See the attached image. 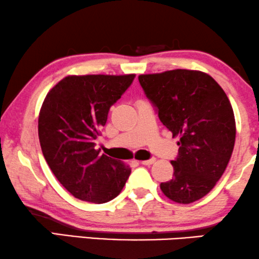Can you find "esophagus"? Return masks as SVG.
<instances>
[{"label": "esophagus", "instance_id": "esophagus-1", "mask_svg": "<svg viewBox=\"0 0 259 259\" xmlns=\"http://www.w3.org/2000/svg\"><path fill=\"white\" fill-rule=\"evenodd\" d=\"M155 161H156L155 158H150V159H147V161H141V163L143 165H151V164H154Z\"/></svg>", "mask_w": 259, "mask_h": 259}]
</instances>
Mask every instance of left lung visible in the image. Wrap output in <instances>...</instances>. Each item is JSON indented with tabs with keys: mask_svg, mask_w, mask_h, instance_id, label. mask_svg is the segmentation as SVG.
I'll list each match as a JSON object with an SVG mask.
<instances>
[{
	"mask_svg": "<svg viewBox=\"0 0 259 259\" xmlns=\"http://www.w3.org/2000/svg\"><path fill=\"white\" fill-rule=\"evenodd\" d=\"M138 81L163 125L180 136L174 176L161 190L176 203L198 201L216 185L234 150L236 122L227 94L197 70L140 75Z\"/></svg>",
	"mask_w": 259,
	"mask_h": 259,
	"instance_id": "obj_1",
	"label": "left lung"
}]
</instances>
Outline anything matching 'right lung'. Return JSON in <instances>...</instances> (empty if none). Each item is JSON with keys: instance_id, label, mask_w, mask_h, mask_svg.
<instances>
[{"instance_id": "right-lung-1", "label": "right lung", "mask_w": 259, "mask_h": 259, "mask_svg": "<svg viewBox=\"0 0 259 259\" xmlns=\"http://www.w3.org/2000/svg\"><path fill=\"white\" fill-rule=\"evenodd\" d=\"M135 78L130 75L67 76L50 90L38 116V138L58 182L85 202L107 203L119 195L131 169L100 155L95 141L110 107Z\"/></svg>"}]
</instances>
